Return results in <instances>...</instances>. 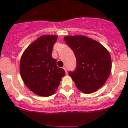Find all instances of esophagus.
<instances>
[{"mask_svg":"<svg viewBox=\"0 0 128 128\" xmlns=\"http://www.w3.org/2000/svg\"><path fill=\"white\" fill-rule=\"evenodd\" d=\"M63 69H64V71H65L66 74H67V68H66V67H63Z\"/></svg>","mask_w":128,"mask_h":128,"instance_id":"34e87169","label":"esophagus"}]
</instances>
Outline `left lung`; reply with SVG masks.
<instances>
[{"instance_id": "left-lung-1", "label": "left lung", "mask_w": 128, "mask_h": 128, "mask_svg": "<svg viewBox=\"0 0 128 128\" xmlns=\"http://www.w3.org/2000/svg\"><path fill=\"white\" fill-rule=\"evenodd\" d=\"M74 52L76 68L69 75L76 87L84 93L96 92L106 82L112 63L109 52L99 42L84 36L64 37Z\"/></svg>"}]
</instances>
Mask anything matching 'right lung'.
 <instances>
[{"label": "right lung", "instance_id": "obj_1", "mask_svg": "<svg viewBox=\"0 0 128 128\" xmlns=\"http://www.w3.org/2000/svg\"><path fill=\"white\" fill-rule=\"evenodd\" d=\"M58 36H40L26 48L20 62L22 78L31 92L40 96L54 94L58 89L65 71L57 67L52 56L53 46Z\"/></svg>", "mask_w": 128, "mask_h": 128}]
</instances>
